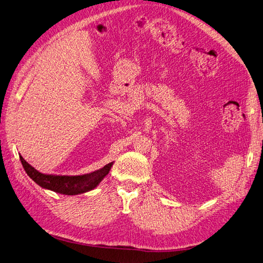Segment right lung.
Wrapping results in <instances>:
<instances>
[{"label":"right lung","instance_id":"add662e5","mask_svg":"<svg viewBox=\"0 0 263 263\" xmlns=\"http://www.w3.org/2000/svg\"><path fill=\"white\" fill-rule=\"evenodd\" d=\"M20 159L28 177L36 182L39 186L44 189L52 190L54 193L68 196L81 195L96 188L99 182L104 179V177L108 175L112 166V162H109V164L105 165L103 168L96 170V172L80 176L46 175L40 173L39 170L32 167L22 156H20Z\"/></svg>","mask_w":263,"mask_h":263}]
</instances>
